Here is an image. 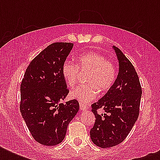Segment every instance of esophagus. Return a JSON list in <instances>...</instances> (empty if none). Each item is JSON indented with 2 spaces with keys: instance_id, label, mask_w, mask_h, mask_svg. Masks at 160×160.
<instances>
[{
  "instance_id": "34e87169",
  "label": "esophagus",
  "mask_w": 160,
  "mask_h": 160,
  "mask_svg": "<svg viewBox=\"0 0 160 160\" xmlns=\"http://www.w3.org/2000/svg\"><path fill=\"white\" fill-rule=\"evenodd\" d=\"M88 108V106L86 105H84L82 103H80V110H86Z\"/></svg>"
}]
</instances>
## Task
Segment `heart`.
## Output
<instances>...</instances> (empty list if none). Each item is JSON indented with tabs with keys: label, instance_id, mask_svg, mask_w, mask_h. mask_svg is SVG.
I'll list each match as a JSON object with an SVG mask.
<instances>
[{
	"label": "heart",
	"instance_id": "b5f03b06",
	"mask_svg": "<svg viewBox=\"0 0 160 160\" xmlns=\"http://www.w3.org/2000/svg\"><path fill=\"white\" fill-rule=\"evenodd\" d=\"M80 69L88 71L87 84L79 85L70 92L71 99L80 103H89L97 97L99 90L106 92L114 85L117 78V69L114 63L97 52H88L78 56L77 65L70 60L63 63L61 74L66 85L74 87L77 82Z\"/></svg>",
	"mask_w": 160,
	"mask_h": 160
}]
</instances>
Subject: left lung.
<instances>
[{
    "instance_id": "1",
    "label": "left lung",
    "mask_w": 160,
    "mask_h": 160,
    "mask_svg": "<svg viewBox=\"0 0 160 160\" xmlns=\"http://www.w3.org/2000/svg\"><path fill=\"white\" fill-rule=\"evenodd\" d=\"M119 60V73L114 85L91 105L95 116L90 138L97 146L105 149L120 144L136 122L139 113L142 89L132 63L116 46H113ZM100 108L106 114L100 115Z\"/></svg>"
}]
</instances>
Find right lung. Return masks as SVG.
I'll use <instances>...</instances> for the list:
<instances>
[{"label": "right lung", "mask_w": 160, "mask_h": 160, "mask_svg": "<svg viewBox=\"0 0 160 160\" xmlns=\"http://www.w3.org/2000/svg\"><path fill=\"white\" fill-rule=\"evenodd\" d=\"M73 46L55 42L47 46L31 60L21 81V115L34 139L46 146L63 141L80 109L76 100L60 103L69 93L61 67Z\"/></svg>", "instance_id": "right-lung-1"}]
</instances>
